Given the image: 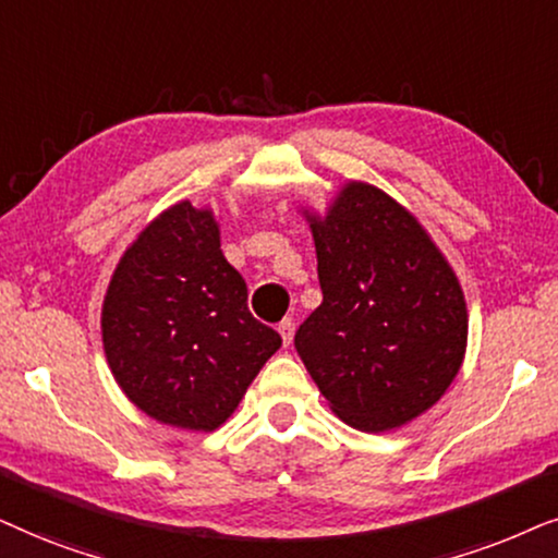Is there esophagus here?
Listing matches in <instances>:
<instances>
[{
    "label": "esophagus",
    "instance_id": "esophagus-1",
    "mask_svg": "<svg viewBox=\"0 0 558 558\" xmlns=\"http://www.w3.org/2000/svg\"><path fill=\"white\" fill-rule=\"evenodd\" d=\"M278 331H280V337H283V344L291 347L293 333H295V324L291 322V318H283V322L278 324Z\"/></svg>",
    "mask_w": 558,
    "mask_h": 558
}]
</instances>
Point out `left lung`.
<instances>
[{
    "label": "left lung",
    "instance_id": "8db88e82",
    "mask_svg": "<svg viewBox=\"0 0 558 558\" xmlns=\"http://www.w3.org/2000/svg\"><path fill=\"white\" fill-rule=\"evenodd\" d=\"M324 301L295 331L308 375L347 426L383 434L441 400L464 362V291L418 219L365 181L303 209Z\"/></svg>",
    "mask_w": 558,
    "mask_h": 558
}]
</instances>
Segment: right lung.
I'll return each instance as SVG.
<instances>
[{
  "label": "right lung",
  "mask_w": 558,
  "mask_h": 558,
  "mask_svg": "<svg viewBox=\"0 0 558 558\" xmlns=\"http://www.w3.org/2000/svg\"><path fill=\"white\" fill-rule=\"evenodd\" d=\"M101 341L119 388L150 418L219 428L283 339L247 308L209 206L178 202L124 250L101 306Z\"/></svg>",
  "instance_id": "right-lung-1"
}]
</instances>
